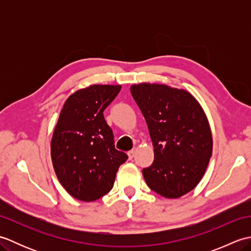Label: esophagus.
Listing matches in <instances>:
<instances>
[{"mask_svg": "<svg viewBox=\"0 0 251 251\" xmlns=\"http://www.w3.org/2000/svg\"><path fill=\"white\" fill-rule=\"evenodd\" d=\"M127 154H128V157H129V159H131L132 157L135 156V154H136V150H135V149H132V150L128 151V153H127Z\"/></svg>", "mask_w": 251, "mask_h": 251, "instance_id": "1", "label": "esophagus"}]
</instances>
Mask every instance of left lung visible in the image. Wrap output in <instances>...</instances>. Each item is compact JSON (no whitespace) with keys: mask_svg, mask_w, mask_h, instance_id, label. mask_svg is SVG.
<instances>
[{"mask_svg":"<svg viewBox=\"0 0 251 251\" xmlns=\"http://www.w3.org/2000/svg\"><path fill=\"white\" fill-rule=\"evenodd\" d=\"M154 147V162L143 168L149 188L178 199L199 184L212 153V138L201 106L190 93L166 85H132Z\"/></svg>","mask_w":251,"mask_h":251,"instance_id":"left-lung-1","label":"left lung"}]
</instances>
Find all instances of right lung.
Instances as JSON below:
<instances>
[{
  "label": "right lung",
  "instance_id": "obj_1",
  "mask_svg": "<svg viewBox=\"0 0 251 251\" xmlns=\"http://www.w3.org/2000/svg\"><path fill=\"white\" fill-rule=\"evenodd\" d=\"M120 90V85H92L72 94L62 106L50 154L58 179L74 199L93 201L105 195L128 158L115 149L103 116Z\"/></svg>",
  "mask_w": 251,
  "mask_h": 251
}]
</instances>
